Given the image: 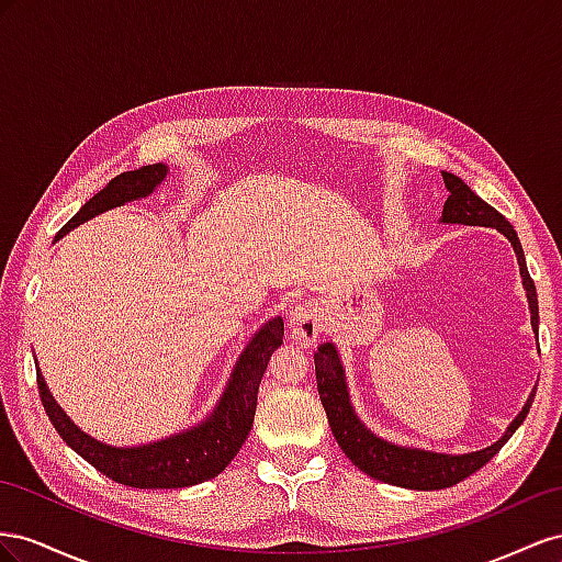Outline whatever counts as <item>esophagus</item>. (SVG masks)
Returning <instances> with one entry per match:
<instances>
[{
    "mask_svg": "<svg viewBox=\"0 0 562 562\" xmlns=\"http://www.w3.org/2000/svg\"><path fill=\"white\" fill-rule=\"evenodd\" d=\"M323 331V308L315 301L299 303L290 311V336L303 346H313Z\"/></svg>",
    "mask_w": 562,
    "mask_h": 562,
    "instance_id": "34e87169",
    "label": "esophagus"
}]
</instances>
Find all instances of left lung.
Listing matches in <instances>:
<instances>
[{
	"label": "left lung",
	"mask_w": 562,
	"mask_h": 562,
	"mask_svg": "<svg viewBox=\"0 0 562 562\" xmlns=\"http://www.w3.org/2000/svg\"><path fill=\"white\" fill-rule=\"evenodd\" d=\"M442 181L450 198L445 200L440 223L450 226V223H459V226H483L499 231L516 251L520 278L525 286L527 306H530V319L532 331L537 336L539 331V306H537V290L535 282L527 272L525 254L520 247L518 233L513 231L510 223L490 206L485 200H480L475 192L463 183L459 176L442 171ZM315 379H317V393L323 400V407L327 412V419L331 426V432L336 442L344 450V454L356 463L360 471H364L370 477L381 480V483L407 487V490H445L461 483L463 477H469L477 469H483L485 463L502 450L508 442V438L520 428L525 422L527 412L532 407L535 391L527 397L525 407L518 412L516 419L508 424L504 436L492 442L483 450L467 452V454H445L422 450V447L412 445H395L391 440H383L372 428H367L360 416L350 403V391L346 381V370L341 362V352L331 341L319 344L315 352Z\"/></svg>",
	"instance_id": "1"
}]
</instances>
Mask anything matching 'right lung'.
Instances as JSON below:
<instances>
[{
  "label": "right lung",
  "mask_w": 562,
  "mask_h": 562,
  "mask_svg": "<svg viewBox=\"0 0 562 562\" xmlns=\"http://www.w3.org/2000/svg\"><path fill=\"white\" fill-rule=\"evenodd\" d=\"M167 173L169 167L157 162L115 176V179L101 192H95L82 210L68 221V226L58 233V237L68 235L79 223H87L89 218L108 210L153 195L167 181ZM282 317L278 315L266 319L254 331L245 350L239 352L216 407L200 424L153 442L115 447L91 438L56 403L37 364L40 397L54 428L58 430V436L79 457L89 461L93 469H99L103 475L115 480V483L138 490H179L200 485L204 480H212L221 471H226L228 463L239 452V447L245 445L254 424L256 395H259L261 376L266 372L272 350L282 344Z\"/></svg>",
  "instance_id": "1"
}]
</instances>
